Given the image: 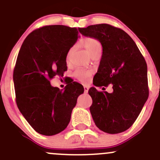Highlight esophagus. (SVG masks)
Segmentation results:
<instances>
[{
    "mask_svg": "<svg viewBox=\"0 0 160 160\" xmlns=\"http://www.w3.org/2000/svg\"><path fill=\"white\" fill-rule=\"evenodd\" d=\"M83 88H84V92L87 93L88 91H89V86L85 85V86H83Z\"/></svg>",
    "mask_w": 160,
    "mask_h": 160,
    "instance_id": "esophagus-1",
    "label": "esophagus"
}]
</instances>
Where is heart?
<instances>
[{
  "mask_svg": "<svg viewBox=\"0 0 160 160\" xmlns=\"http://www.w3.org/2000/svg\"><path fill=\"white\" fill-rule=\"evenodd\" d=\"M83 46L85 49L87 51L90 56L93 54L95 52H96L98 49H102V45H101L100 42L98 40L92 38H86L83 40ZM73 50V48H71L69 50L68 55ZM92 74V71H89V70H83V69H78L75 71L74 76L76 77L78 80H82V81H85L87 80L91 75Z\"/></svg>",
  "mask_w": 160,
  "mask_h": 160,
  "instance_id": "heart-1",
  "label": "heart"
}]
</instances>
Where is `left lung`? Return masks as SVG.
<instances>
[{
	"label": "left lung",
	"mask_w": 160,
	"mask_h": 160,
	"mask_svg": "<svg viewBox=\"0 0 160 160\" xmlns=\"http://www.w3.org/2000/svg\"><path fill=\"white\" fill-rule=\"evenodd\" d=\"M79 31L82 35L97 39L102 46L94 85L113 86L111 93L89 89L93 120L104 132H122L132 126L148 98L146 61L135 41L122 29L98 24L79 28Z\"/></svg>",
	"instance_id": "obj_1"
}]
</instances>
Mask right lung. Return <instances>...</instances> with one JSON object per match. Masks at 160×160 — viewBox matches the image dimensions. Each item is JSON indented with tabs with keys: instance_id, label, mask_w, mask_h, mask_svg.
Masks as SVG:
<instances>
[{
	"instance_id": "1",
	"label": "right lung",
	"mask_w": 160,
	"mask_h": 160,
	"mask_svg": "<svg viewBox=\"0 0 160 160\" xmlns=\"http://www.w3.org/2000/svg\"><path fill=\"white\" fill-rule=\"evenodd\" d=\"M78 30L61 25L41 27L28 35L18 54L13 71L16 104L41 135H56L67 127L77 99L84 92L78 82L61 90L49 81L67 71L66 57L78 40Z\"/></svg>"
}]
</instances>
